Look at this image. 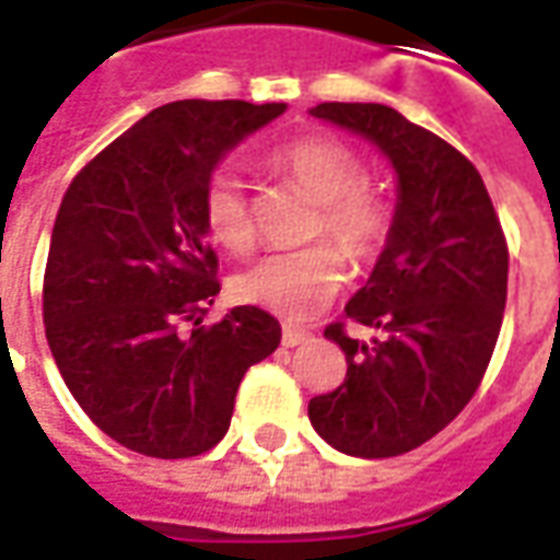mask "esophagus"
Instances as JSON below:
<instances>
[{"label": "esophagus", "instance_id": "esophagus-1", "mask_svg": "<svg viewBox=\"0 0 560 560\" xmlns=\"http://www.w3.org/2000/svg\"><path fill=\"white\" fill-rule=\"evenodd\" d=\"M281 341L288 345V348H296V345H305V341H312V332L308 329H300V327H288L281 329Z\"/></svg>", "mask_w": 560, "mask_h": 560}]
</instances>
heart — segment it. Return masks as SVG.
<instances>
[{"mask_svg": "<svg viewBox=\"0 0 560 560\" xmlns=\"http://www.w3.org/2000/svg\"><path fill=\"white\" fill-rule=\"evenodd\" d=\"M269 167L317 203L308 240H329L332 245L320 243L303 252L264 257L233 279L231 291L243 305L288 320H305L320 312L348 279L341 254L357 267H369L381 257L393 231V203L375 185L363 183V159L341 140H293L272 152ZM200 212L209 240L224 252L245 255L255 245L252 207L233 173L209 176Z\"/></svg>", "mask_w": 560, "mask_h": 560, "instance_id": "heart-1", "label": "heart"}]
</instances>
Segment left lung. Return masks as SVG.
<instances>
[{"label": "left lung", "mask_w": 560, "mask_h": 560, "mask_svg": "<svg viewBox=\"0 0 560 560\" xmlns=\"http://www.w3.org/2000/svg\"><path fill=\"white\" fill-rule=\"evenodd\" d=\"M312 116L372 140L396 167L399 203L372 276L345 305L377 336L324 329L348 375L308 401V420L339 453L401 456L456 420L480 387L504 320V231L477 167L399 110L327 102Z\"/></svg>", "instance_id": "left-lung-1"}]
</instances>
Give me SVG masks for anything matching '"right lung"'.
<instances>
[{"label":"right lung","mask_w":560,"mask_h":560,"mask_svg":"<svg viewBox=\"0 0 560 560\" xmlns=\"http://www.w3.org/2000/svg\"><path fill=\"white\" fill-rule=\"evenodd\" d=\"M281 114L203 98L155 107L62 197L44 269L47 345L80 408L135 453L212 450L243 375L279 348V320L255 305L203 327L221 284L200 203L224 152Z\"/></svg>","instance_id":"right-lung-1"}]
</instances>
